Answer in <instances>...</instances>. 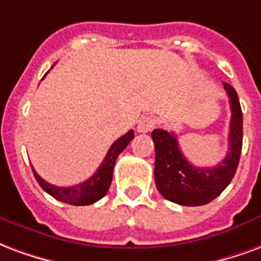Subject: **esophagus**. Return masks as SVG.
I'll return each instance as SVG.
<instances>
[{"mask_svg":"<svg viewBox=\"0 0 261 261\" xmlns=\"http://www.w3.org/2000/svg\"><path fill=\"white\" fill-rule=\"evenodd\" d=\"M154 126H155V119L153 117H143L138 121L136 129H138V132L146 133L150 132Z\"/></svg>","mask_w":261,"mask_h":261,"instance_id":"esophagus-1","label":"esophagus"}]
</instances>
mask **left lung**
Instances as JSON below:
<instances>
[{
  "mask_svg": "<svg viewBox=\"0 0 261 261\" xmlns=\"http://www.w3.org/2000/svg\"><path fill=\"white\" fill-rule=\"evenodd\" d=\"M231 104L229 151L213 168H197L182 154L175 133L154 129L151 139L155 147L154 179L155 186L167 200L180 206H203L214 200L231 184L237 172L243 140V115L235 89L224 83Z\"/></svg>",
  "mask_w": 261,
  "mask_h": 261,
  "instance_id": "1",
  "label": "left lung"
}]
</instances>
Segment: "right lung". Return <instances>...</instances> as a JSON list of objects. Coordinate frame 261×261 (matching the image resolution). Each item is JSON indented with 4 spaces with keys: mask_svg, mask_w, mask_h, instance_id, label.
Returning <instances> with one entry per match:
<instances>
[{
    "mask_svg": "<svg viewBox=\"0 0 261 261\" xmlns=\"http://www.w3.org/2000/svg\"><path fill=\"white\" fill-rule=\"evenodd\" d=\"M133 136H135L133 130H129L128 133H125L123 136L118 139L117 142H114L110 150H108L106 159L102 160L101 165L98 167V170L93 174V176H90L89 179L82 182V184H77L75 186H68V188L51 185L48 182H45L33 170L34 178L39 182V185L43 188V191L47 192L48 195L53 196L57 200L64 201V203H68V204H73V206L93 204L97 200H100L101 197H104L108 189H110L115 161H117L118 155L122 153L123 149L132 140Z\"/></svg>",
    "mask_w": 261,
    "mask_h": 261,
    "instance_id": "obj_1",
    "label": "right lung"
}]
</instances>
